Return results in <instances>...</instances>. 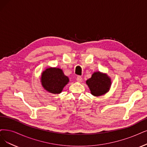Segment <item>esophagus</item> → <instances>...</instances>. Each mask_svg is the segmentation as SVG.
Segmentation results:
<instances>
[{
    "mask_svg": "<svg viewBox=\"0 0 147 147\" xmlns=\"http://www.w3.org/2000/svg\"><path fill=\"white\" fill-rule=\"evenodd\" d=\"M76 80H77V81H78V82H82V77L80 76H78V77H77Z\"/></svg>",
    "mask_w": 147,
    "mask_h": 147,
    "instance_id": "esophagus-1",
    "label": "esophagus"
}]
</instances>
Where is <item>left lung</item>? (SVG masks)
<instances>
[{"label": "left lung", "instance_id": "obj_1", "mask_svg": "<svg viewBox=\"0 0 147 147\" xmlns=\"http://www.w3.org/2000/svg\"><path fill=\"white\" fill-rule=\"evenodd\" d=\"M86 83L88 86L91 94L99 96L105 94L109 91L111 81L107 74L98 71L92 74L91 78L86 80Z\"/></svg>", "mask_w": 147, "mask_h": 147}]
</instances>
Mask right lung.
<instances>
[{"instance_id": "1", "label": "right lung", "mask_w": 147, "mask_h": 147, "mask_svg": "<svg viewBox=\"0 0 147 147\" xmlns=\"http://www.w3.org/2000/svg\"><path fill=\"white\" fill-rule=\"evenodd\" d=\"M40 80L43 87L47 91L53 94H59L68 83L69 79L61 69L48 68L43 71Z\"/></svg>"}]
</instances>
